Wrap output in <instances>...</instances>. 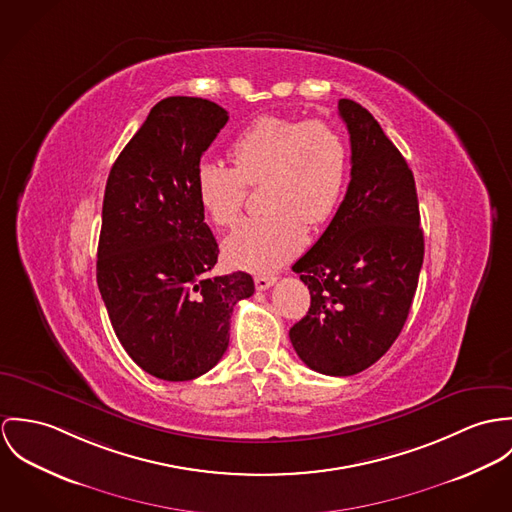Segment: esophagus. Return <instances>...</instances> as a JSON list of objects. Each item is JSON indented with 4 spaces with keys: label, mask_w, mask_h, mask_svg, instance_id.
<instances>
[{
    "label": "esophagus",
    "mask_w": 512,
    "mask_h": 512,
    "mask_svg": "<svg viewBox=\"0 0 512 512\" xmlns=\"http://www.w3.org/2000/svg\"><path fill=\"white\" fill-rule=\"evenodd\" d=\"M277 283V277H273V275H259V277H255V286H257V290H267L269 286H273V284Z\"/></svg>",
    "instance_id": "34e87169"
}]
</instances>
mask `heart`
<instances>
[{
	"label": "heart",
	"instance_id": "1",
	"mask_svg": "<svg viewBox=\"0 0 512 512\" xmlns=\"http://www.w3.org/2000/svg\"><path fill=\"white\" fill-rule=\"evenodd\" d=\"M233 167L204 161L196 169V194L208 218L229 228L239 218L247 186H263L259 216L243 220L224 241L229 265L267 273L294 257L306 226L326 224L338 210L347 182L349 151L328 121L263 115L231 143Z\"/></svg>",
	"mask_w": 512,
	"mask_h": 512
}]
</instances>
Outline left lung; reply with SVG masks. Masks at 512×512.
Listing matches in <instances>:
<instances>
[{
	"mask_svg": "<svg viewBox=\"0 0 512 512\" xmlns=\"http://www.w3.org/2000/svg\"><path fill=\"white\" fill-rule=\"evenodd\" d=\"M351 141V180L320 239L292 271L310 308L288 336L298 357L332 377L379 361L408 318L424 261L412 171L377 119L340 100Z\"/></svg>",
	"mask_w": 512,
	"mask_h": 512,
	"instance_id": "left-lung-1",
	"label": "left lung"
}]
</instances>
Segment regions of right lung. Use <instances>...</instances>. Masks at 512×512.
Wrapping results in <instances>:
<instances>
[{"label":"right lung","mask_w":512,"mask_h":512,"mask_svg":"<svg viewBox=\"0 0 512 512\" xmlns=\"http://www.w3.org/2000/svg\"><path fill=\"white\" fill-rule=\"evenodd\" d=\"M228 119L210 100H161L106 184L98 288L127 355L163 381L208 373L228 349L233 306L255 292L243 271L210 277L220 249L196 194L200 159Z\"/></svg>","instance_id":"right-lung-1"}]
</instances>
